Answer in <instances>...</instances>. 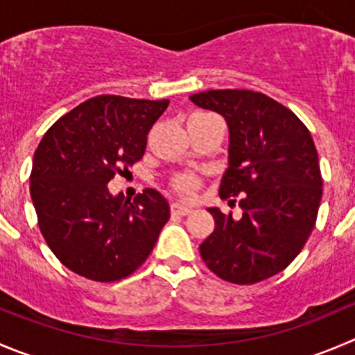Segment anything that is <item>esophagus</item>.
I'll use <instances>...</instances> for the list:
<instances>
[{
	"instance_id": "34e87169",
	"label": "esophagus",
	"mask_w": 355,
	"mask_h": 355,
	"mask_svg": "<svg viewBox=\"0 0 355 355\" xmlns=\"http://www.w3.org/2000/svg\"><path fill=\"white\" fill-rule=\"evenodd\" d=\"M171 211H172V214H175V216H187L191 212V207H188V205H184V204H178V202H175V204L171 205Z\"/></svg>"
}]
</instances>
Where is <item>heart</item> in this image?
<instances>
[{
	"label": "heart",
	"mask_w": 355,
	"mask_h": 355,
	"mask_svg": "<svg viewBox=\"0 0 355 355\" xmlns=\"http://www.w3.org/2000/svg\"><path fill=\"white\" fill-rule=\"evenodd\" d=\"M175 188H178L181 193L191 195L195 191V188H197V180L191 178V175H181V178L175 180Z\"/></svg>",
	"instance_id": "b5f03b06"
}]
</instances>
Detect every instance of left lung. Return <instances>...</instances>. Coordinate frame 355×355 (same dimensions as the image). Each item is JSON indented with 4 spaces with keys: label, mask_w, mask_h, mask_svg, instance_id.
Wrapping results in <instances>:
<instances>
[{
    "label": "left lung",
    "mask_w": 355,
    "mask_h": 355,
    "mask_svg": "<svg viewBox=\"0 0 355 355\" xmlns=\"http://www.w3.org/2000/svg\"><path fill=\"white\" fill-rule=\"evenodd\" d=\"M190 99L226 120L230 146L219 197H241L242 209L239 219L209 209L216 226L200 256L223 281L256 284L282 272L315 226L322 198L315 144L291 110L261 92L207 90Z\"/></svg>",
    "instance_id": "1"
}]
</instances>
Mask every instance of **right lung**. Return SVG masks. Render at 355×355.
<instances>
[{
	"mask_svg": "<svg viewBox=\"0 0 355 355\" xmlns=\"http://www.w3.org/2000/svg\"><path fill=\"white\" fill-rule=\"evenodd\" d=\"M168 101L97 96L60 116L33 158L31 198L46 244L71 272L114 282L136 272L168 221V202L146 188L134 202L107 183L139 162Z\"/></svg>",
	"mask_w": 355,
	"mask_h": 355,
	"instance_id": "1",
	"label": "right lung"
}]
</instances>
